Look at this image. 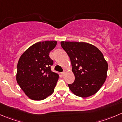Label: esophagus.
Here are the masks:
<instances>
[{"label":"esophagus","mask_w":122,"mask_h":122,"mask_svg":"<svg viewBox=\"0 0 122 122\" xmlns=\"http://www.w3.org/2000/svg\"><path fill=\"white\" fill-rule=\"evenodd\" d=\"M67 71L66 70H64V71L62 73V76H65V74H66V73H67Z\"/></svg>","instance_id":"1"}]
</instances>
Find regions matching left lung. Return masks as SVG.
I'll return each mask as SVG.
<instances>
[{"label": "left lung", "instance_id": "1", "mask_svg": "<svg viewBox=\"0 0 122 122\" xmlns=\"http://www.w3.org/2000/svg\"><path fill=\"white\" fill-rule=\"evenodd\" d=\"M70 59L75 80L68 84L74 95L86 98L96 94L107 78L108 64L97 47L85 42H61Z\"/></svg>", "mask_w": 122, "mask_h": 122}]
</instances>
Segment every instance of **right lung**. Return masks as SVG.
I'll list each match as a JSON object with an SVG mask.
<instances>
[{
  "label": "right lung",
  "instance_id": "1",
  "mask_svg": "<svg viewBox=\"0 0 122 122\" xmlns=\"http://www.w3.org/2000/svg\"><path fill=\"white\" fill-rule=\"evenodd\" d=\"M56 41H45L28 48L19 59L16 81L29 98L40 101L46 98L54 91L58 74L52 71L54 61L49 52L56 45Z\"/></svg>",
  "mask_w": 122,
  "mask_h": 122
}]
</instances>
